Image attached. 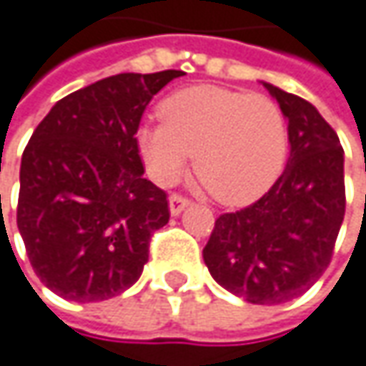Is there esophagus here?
I'll return each instance as SVG.
<instances>
[{
  "instance_id": "obj_1",
  "label": "esophagus",
  "mask_w": 366,
  "mask_h": 366,
  "mask_svg": "<svg viewBox=\"0 0 366 366\" xmlns=\"http://www.w3.org/2000/svg\"><path fill=\"white\" fill-rule=\"evenodd\" d=\"M188 204H190V199L184 197V194H172L169 197V211H172V215H180L184 211V207H188Z\"/></svg>"
}]
</instances>
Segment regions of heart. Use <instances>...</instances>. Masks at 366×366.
I'll return each instance as SVG.
<instances>
[{"mask_svg":"<svg viewBox=\"0 0 366 366\" xmlns=\"http://www.w3.org/2000/svg\"><path fill=\"white\" fill-rule=\"evenodd\" d=\"M162 124L139 130V149L159 184L176 182L188 157L194 174L224 204L265 194L286 165L288 126L265 95L222 86H190L159 105Z\"/></svg>","mask_w":366,"mask_h":366,"instance_id":"b5f03b06","label":"heart"}]
</instances>
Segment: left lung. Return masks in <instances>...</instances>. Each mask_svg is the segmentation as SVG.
Masks as SVG:
<instances>
[{"label":"left lung","mask_w":366,"mask_h":366,"mask_svg":"<svg viewBox=\"0 0 366 366\" xmlns=\"http://www.w3.org/2000/svg\"><path fill=\"white\" fill-rule=\"evenodd\" d=\"M265 86L288 118L290 159L259 201L215 219L203 259L227 292L252 305H282L332 263L346 211L344 149L309 101Z\"/></svg>","instance_id":"1"}]
</instances>
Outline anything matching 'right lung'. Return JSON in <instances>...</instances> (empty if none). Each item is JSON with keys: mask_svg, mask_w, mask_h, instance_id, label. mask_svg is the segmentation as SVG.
<instances>
[{"mask_svg": "<svg viewBox=\"0 0 366 366\" xmlns=\"http://www.w3.org/2000/svg\"><path fill=\"white\" fill-rule=\"evenodd\" d=\"M116 74L59 99L20 165L16 222L39 280L57 296L97 302L128 290L169 222L165 190L142 178L140 118L182 76Z\"/></svg>", "mask_w": 366, "mask_h": 366, "instance_id": "add662e5", "label": "right lung"}]
</instances>
